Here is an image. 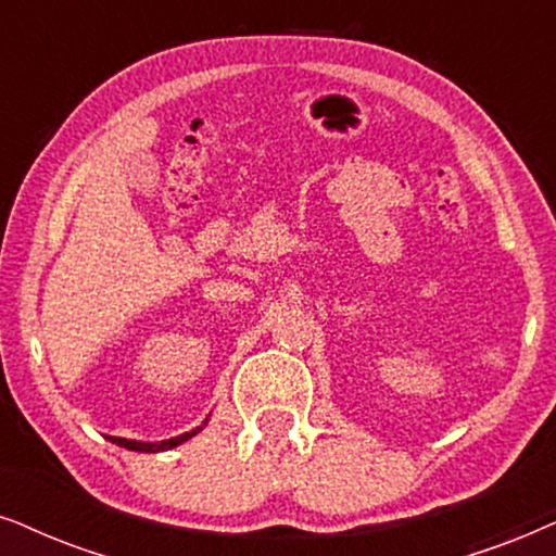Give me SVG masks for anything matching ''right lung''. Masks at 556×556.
<instances>
[{
	"label": "right lung",
	"mask_w": 556,
	"mask_h": 556,
	"mask_svg": "<svg viewBox=\"0 0 556 556\" xmlns=\"http://www.w3.org/2000/svg\"><path fill=\"white\" fill-rule=\"evenodd\" d=\"M205 425V421H203ZM203 427H195L192 432H185L180 438H173V440H162V442H137V440H127V438H109L114 445L118 447H127V450H135V453H165V450H173L177 445H182L185 440H190L192 434L201 432Z\"/></svg>",
	"instance_id": "obj_1"
}]
</instances>
